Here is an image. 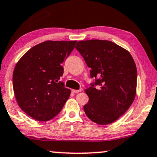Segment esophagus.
<instances>
[{
  "mask_svg": "<svg viewBox=\"0 0 157 157\" xmlns=\"http://www.w3.org/2000/svg\"><path fill=\"white\" fill-rule=\"evenodd\" d=\"M82 90V88H80V89L79 90H72L71 91L73 92V93H75V94H77V93H80V92H81Z\"/></svg>",
  "mask_w": 157,
  "mask_h": 157,
  "instance_id": "obj_1",
  "label": "esophagus"
}]
</instances>
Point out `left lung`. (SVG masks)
Here are the masks:
<instances>
[{"instance_id":"1","label":"left lung","mask_w":157,"mask_h":157,"mask_svg":"<svg viewBox=\"0 0 157 157\" xmlns=\"http://www.w3.org/2000/svg\"><path fill=\"white\" fill-rule=\"evenodd\" d=\"M75 48L90 68V77L95 79L86 90L89 97L83 107L86 116L100 125L113 123L135 99L137 74L132 57L107 40L80 41Z\"/></svg>"}]
</instances>
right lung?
Masks as SVG:
<instances>
[{
  "label": "right lung",
  "mask_w": 157,
  "mask_h": 157,
  "mask_svg": "<svg viewBox=\"0 0 157 157\" xmlns=\"http://www.w3.org/2000/svg\"><path fill=\"white\" fill-rule=\"evenodd\" d=\"M76 41H46L36 45L16 64L13 89L18 105L39 121H46L60 112L71 90L59 82L61 63L72 52Z\"/></svg>",
  "instance_id": "add662e5"
}]
</instances>
